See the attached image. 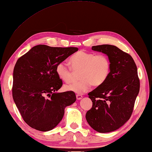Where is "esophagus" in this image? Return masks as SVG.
Here are the masks:
<instances>
[{"instance_id":"esophagus-1","label":"esophagus","mask_w":152,"mask_h":152,"mask_svg":"<svg viewBox=\"0 0 152 152\" xmlns=\"http://www.w3.org/2000/svg\"><path fill=\"white\" fill-rule=\"evenodd\" d=\"M82 97H83V96H82V95H80V94H76V99H77V100L82 99Z\"/></svg>"}]
</instances>
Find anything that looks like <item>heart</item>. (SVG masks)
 I'll return each instance as SVG.
<instances>
[{
    "label": "heart",
    "instance_id": "heart-1",
    "mask_svg": "<svg viewBox=\"0 0 152 152\" xmlns=\"http://www.w3.org/2000/svg\"><path fill=\"white\" fill-rule=\"evenodd\" d=\"M70 66L65 62H59L56 65V72L63 82L69 83L72 81L74 72H78L80 80L65 86L67 91L77 94H83L91 86H100L110 75L111 61L105 54L94 52L78 51L69 59Z\"/></svg>",
    "mask_w": 152,
    "mask_h": 152
}]
</instances>
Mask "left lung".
Wrapping results in <instances>:
<instances>
[{"mask_svg":"<svg viewBox=\"0 0 152 152\" xmlns=\"http://www.w3.org/2000/svg\"><path fill=\"white\" fill-rule=\"evenodd\" d=\"M92 50L108 56L111 72L103 84L88 93L93 106L86 120L98 132H113L132 116L140 89L137 68L131 56L114 45L93 46Z\"/></svg>","mask_w":152,"mask_h":152,"instance_id":"8db88e82","label":"left lung"}]
</instances>
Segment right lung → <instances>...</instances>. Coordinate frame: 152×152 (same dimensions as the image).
<instances>
[{"mask_svg":"<svg viewBox=\"0 0 152 152\" xmlns=\"http://www.w3.org/2000/svg\"><path fill=\"white\" fill-rule=\"evenodd\" d=\"M77 50L39 45L17 61L12 96L24 121L31 128L41 132L54 129L62 120L65 108L76 101L73 91L56 93L63 82L56 68Z\"/></svg>","mask_w":152,"mask_h":152,"instance_id":"1","label":"right lung"}]
</instances>
